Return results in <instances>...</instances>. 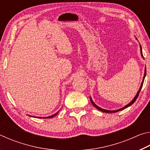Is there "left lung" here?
Masks as SVG:
<instances>
[{"mask_svg": "<svg viewBox=\"0 0 150 150\" xmlns=\"http://www.w3.org/2000/svg\"><path fill=\"white\" fill-rule=\"evenodd\" d=\"M140 52H141V54H142V57H144V56H143V54H142V47H141V45H140ZM146 75V69H145V73H144V79H143V81H142V83L141 87H140V88H139V91H138V93H137V95H136L135 97H134V99H133L132 100V102H130V103L128 104V105H127L126 106H124L123 108H120V109H119V110H105V109H103V108H100V107H98V106H96V105H95V104L94 103V102H93V101L92 100V99H91V98L90 97V100H91V103H92V104H93V105L94 106H95V107H96V108H97L98 110H99L102 111V112H107V113H111V112H118V111H120V110H124V109H125V108H128V106H130V105H132V104H133L134 102H135L136 100L137 99V98H138V95H139V92H140V91H141V89H142V86H143L144 81V79H145Z\"/></svg>", "mask_w": 150, "mask_h": 150, "instance_id": "1", "label": "left lung"}]
</instances>
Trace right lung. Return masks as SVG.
<instances>
[{
	"label": "right lung",
	"instance_id": "1",
	"mask_svg": "<svg viewBox=\"0 0 150 150\" xmlns=\"http://www.w3.org/2000/svg\"><path fill=\"white\" fill-rule=\"evenodd\" d=\"M58 112H57V113H55V115H52V116H48V117H44V118H52V117H54V116H55V115H57V113H58ZM38 118H41V117H38Z\"/></svg>",
	"mask_w": 150,
	"mask_h": 150
}]
</instances>
